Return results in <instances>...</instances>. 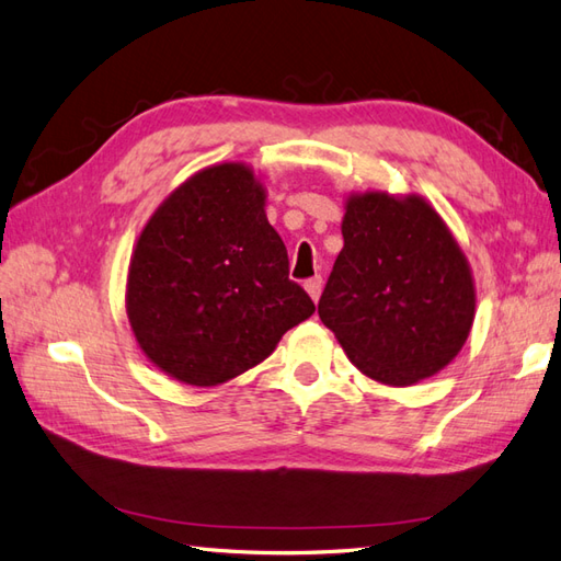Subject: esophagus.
I'll return each mask as SVG.
<instances>
[{"label": "esophagus", "mask_w": 561, "mask_h": 561, "mask_svg": "<svg viewBox=\"0 0 561 561\" xmlns=\"http://www.w3.org/2000/svg\"><path fill=\"white\" fill-rule=\"evenodd\" d=\"M321 288H323V280H321V276H314V278H309V280H305V290L309 293V297H312L314 302H319V295H321Z\"/></svg>", "instance_id": "esophagus-1"}]
</instances>
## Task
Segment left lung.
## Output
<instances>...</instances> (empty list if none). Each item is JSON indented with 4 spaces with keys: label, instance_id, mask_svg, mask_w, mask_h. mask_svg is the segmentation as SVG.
Segmentation results:
<instances>
[{
    "label": "left lung",
    "instance_id": "left-lung-1",
    "mask_svg": "<svg viewBox=\"0 0 561 561\" xmlns=\"http://www.w3.org/2000/svg\"><path fill=\"white\" fill-rule=\"evenodd\" d=\"M343 249L319 300L323 327L369 379L410 386L463 347L476 317L466 254L425 198L351 194Z\"/></svg>",
    "mask_w": 561,
    "mask_h": 561
}]
</instances>
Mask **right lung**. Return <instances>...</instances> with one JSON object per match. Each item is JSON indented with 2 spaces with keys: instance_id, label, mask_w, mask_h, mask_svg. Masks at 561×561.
<instances>
[{
  "instance_id": "add662e5",
  "label": "right lung",
  "mask_w": 561,
  "mask_h": 561,
  "mask_svg": "<svg viewBox=\"0 0 561 561\" xmlns=\"http://www.w3.org/2000/svg\"><path fill=\"white\" fill-rule=\"evenodd\" d=\"M264 204L252 168L220 163L180 184L141 230L127 317L146 357L172 379H234L314 314L312 297L288 278V249Z\"/></svg>"
}]
</instances>
